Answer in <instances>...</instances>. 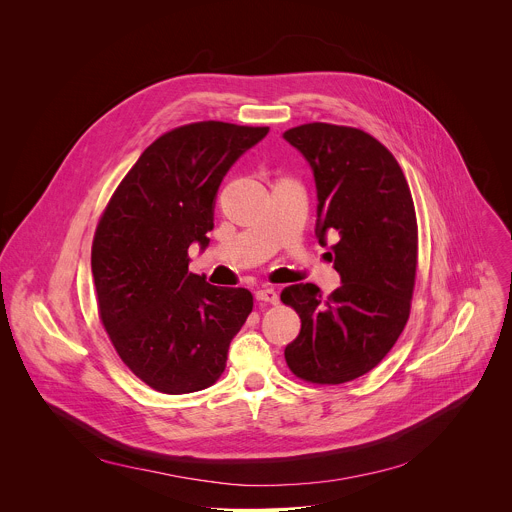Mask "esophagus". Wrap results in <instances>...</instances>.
<instances>
[{
	"mask_svg": "<svg viewBox=\"0 0 512 512\" xmlns=\"http://www.w3.org/2000/svg\"><path fill=\"white\" fill-rule=\"evenodd\" d=\"M255 298H257L259 302H263V304H277V302H279L277 291H275V289H271V287L257 289V291H255Z\"/></svg>",
	"mask_w": 512,
	"mask_h": 512,
	"instance_id": "34e87169",
	"label": "esophagus"
}]
</instances>
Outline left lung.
Here are the masks:
<instances>
[{
  "label": "left lung",
  "instance_id": "1",
  "mask_svg": "<svg viewBox=\"0 0 512 512\" xmlns=\"http://www.w3.org/2000/svg\"><path fill=\"white\" fill-rule=\"evenodd\" d=\"M283 137L314 170L318 227L342 285L324 300L314 283L289 285L281 302L300 320L285 362L298 379L342 385L373 371L401 336L417 273V216L395 156L371 133L332 123L291 127Z\"/></svg>",
  "mask_w": 512,
  "mask_h": 512
}]
</instances>
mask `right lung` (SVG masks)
I'll return each instance as SVG.
<instances>
[{"label": "right lung", "mask_w": 512, "mask_h": 512, "mask_svg": "<svg viewBox=\"0 0 512 512\" xmlns=\"http://www.w3.org/2000/svg\"><path fill=\"white\" fill-rule=\"evenodd\" d=\"M269 127L198 121L160 135L109 198L91 269L103 328L145 385L186 395L214 385L253 312L245 287H216L188 271L208 245L214 196L229 168Z\"/></svg>", "instance_id": "obj_1"}]
</instances>
